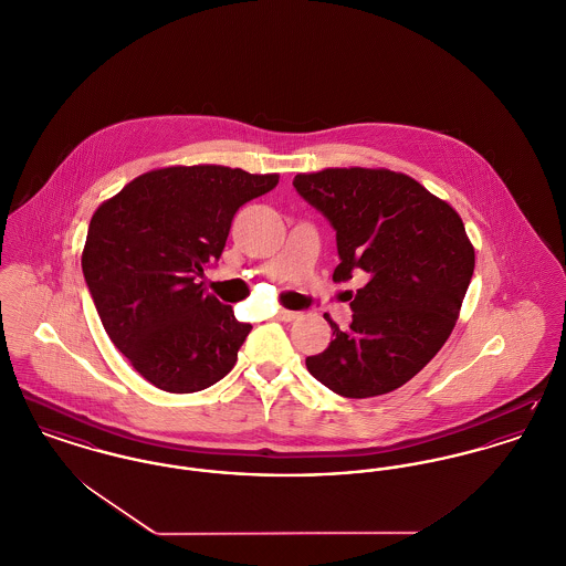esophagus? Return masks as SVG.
I'll use <instances>...</instances> for the list:
<instances>
[{
    "mask_svg": "<svg viewBox=\"0 0 566 566\" xmlns=\"http://www.w3.org/2000/svg\"><path fill=\"white\" fill-rule=\"evenodd\" d=\"M295 318H300V312H293V310H280L277 312V321H282V323H291Z\"/></svg>",
    "mask_w": 566,
    "mask_h": 566,
    "instance_id": "obj_1",
    "label": "esophagus"
}]
</instances>
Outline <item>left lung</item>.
<instances>
[{
	"label": "left lung",
	"instance_id": "left-lung-1",
	"mask_svg": "<svg viewBox=\"0 0 566 566\" xmlns=\"http://www.w3.org/2000/svg\"><path fill=\"white\" fill-rule=\"evenodd\" d=\"M300 197L335 231V282L366 273L350 293L353 321L305 359L333 394L385 396L433 359L453 332L472 271L474 248L458 211L419 181L387 168H325L293 179Z\"/></svg>",
	"mask_w": 566,
	"mask_h": 566
}]
</instances>
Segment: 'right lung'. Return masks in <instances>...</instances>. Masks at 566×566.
I'll return each instance as SVG.
<instances>
[{
    "label": "right lung",
    "instance_id": "obj_1",
    "mask_svg": "<svg viewBox=\"0 0 566 566\" xmlns=\"http://www.w3.org/2000/svg\"><path fill=\"white\" fill-rule=\"evenodd\" d=\"M241 168L149 170L96 209L83 275L111 342L168 394L224 378L252 325L205 293L200 277L227 245L234 213L277 186Z\"/></svg>",
    "mask_w": 566,
    "mask_h": 566
}]
</instances>
